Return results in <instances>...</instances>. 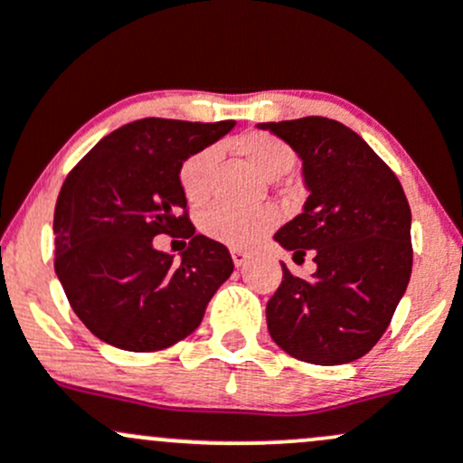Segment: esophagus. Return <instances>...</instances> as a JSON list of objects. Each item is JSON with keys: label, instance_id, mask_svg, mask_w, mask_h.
Here are the masks:
<instances>
[{"label": "esophagus", "instance_id": "obj_1", "mask_svg": "<svg viewBox=\"0 0 463 463\" xmlns=\"http://www.w3.org/2000/svg\"><path fill=\"white\" fill-rule=\"evenodd\" d=\"M231 254H232V263H235L237 268H241V265H246L250 261V254L243 252V250H239V248H232Z\"/></svg>", "mask_w": 463, "mask_h": 463}]
</instances>
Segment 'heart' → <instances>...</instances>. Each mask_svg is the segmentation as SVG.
<instances>
[{"mask_svg":"<svg viewBox=\"0 0 463 463\" xmlns=\"http://www.w3.org/2000/svg\"><path fill=\"white\" fill-rule=\"evenodd\" d=\"M239 156L254 172L265 178H279L294 165V152L279 137L268 132H248L232 141ZM217 163L215 147H202L184 158L180 165L178 180L184 198L198 204L209 195L213 169ZM279 224V215L269 206L259 209H231L224 204H211L200 211V231L215 241L231 248H250L259 243Z\"/></svg>","mask_w":463,"mask_h":463,"instance_id":"b5f03b06","label":"heart"}]
</instances>
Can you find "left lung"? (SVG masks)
<instances>
[{
  "mask_svg": "<svg viewBox=\"0 0 463 463\" xmlns=\"http://www.w3.org/2000/svg\"><path fill=\"white\" fill-rule=\"evenodd\" d=\"M302 158L305 211L274 239L317 269L300 279L283 263L268 300V328L291 357L339 365L383 337L411 276V211L396 174L357 132L326 117L261 124Z\"/></svg>",
  "mask_w": 463,
  "mask_h": 463,
  "instance_id": "1",
  "label": "left lung"
}]
</instances>
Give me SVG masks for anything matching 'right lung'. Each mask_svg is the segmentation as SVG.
Returning a JSON list of instances; mask_svg holds the SVG:
<instances>
[{"instance_id": "1", "label": "right lung", "mask_w": 463, "mask_h": 463, "mask_svg": "<svg viewBox=\"0 0 463 463\" xmlns=\"http://www.w3.org/2000/svg\"><path fill=\"white\" fill-rule=\"evenodd\" d=\"M232 126L147 117L110 132L69 172L54 211V269L95 337L156 353L200 326L235 265L224 243L195 235L178 172ZM156 234L190 239L180 264L153 250Z\"/></svg>"}]
</instances>
